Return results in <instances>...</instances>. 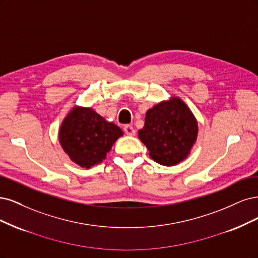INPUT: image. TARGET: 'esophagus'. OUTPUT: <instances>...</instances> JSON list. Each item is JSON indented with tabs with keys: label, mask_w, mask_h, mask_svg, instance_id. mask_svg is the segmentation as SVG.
<instances>
[{
	"label": "esophagus",
	"mask_w": 258,
	"mask_h": 258,
	"mask_svg": "<svg viewBox=\"0 0 258 258\" xmlns=\"http://www.w3.org/2000/svg\"><path fill=\"white\" fill-rule=\"evenodd\" d=\"M123 130H124V133H125V134L128 136H135V134H136L135 128L132 125H125Z\"/></svg>",
	"instance_id": "obj_1"
}]
</instances>
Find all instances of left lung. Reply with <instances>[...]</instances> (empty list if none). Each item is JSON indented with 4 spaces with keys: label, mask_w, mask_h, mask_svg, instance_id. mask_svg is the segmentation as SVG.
<instances>
[{
    "label": "left lung",
    "mask_w": 258,
    "mask_h": 258,
    "mask_svg": "<svg viewBox=\"0 0 258 258\" xmlns=\"http://www.w3.org/2000/svg\"><path fill=\"white\" fill-rule=\"evenodd\" d=\"M197 133L192 111L180 98L171 97L147 111L145 126L139 130L138 137L154 162L173 166L186 159Z\"/></svg>",
    "instance_id": "1"
}]
</instances>
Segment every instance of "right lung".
<instances>
[{
  "label": "right lung",
  "instance_id": "obj_1",
  "mask_svg": "<svg viewBox=\"0 0 258 258\" xmlns=\"http://www.w3.org/2000/svg\"><path fill=\"white\" fill-rule=\"evenodd\" d=\"M122 135L119 126L106 121L92 108L76 106L64 119L59 140L73 162L90 168L105 159Z\"/></svg>",
  "mask_w": 258,
  "mask_h": 258
}]
</instances>
